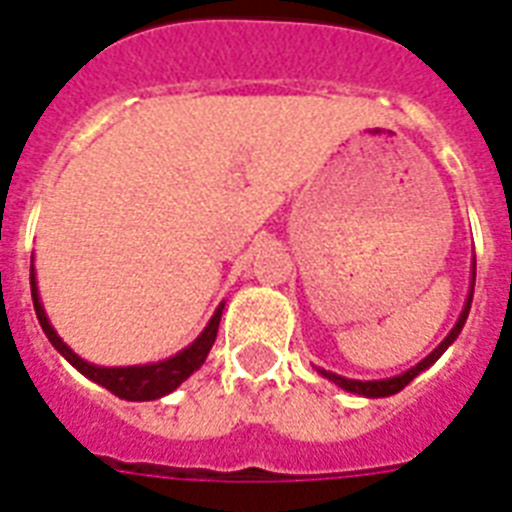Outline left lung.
Returning <instances> with one entry per match:
<instances>
[{"instance_id": "left-lung-1", "label": "left lung", "mask_w": 512, "mask_h": 512, "mask_svg": "<svg viewBox=\"0 0 512 512\" xmlns=\"http://www.w3.org/2000/svg\"><path fill=\"white\" fill-rule=\"evenodd\" d=\"M470 303H473V292H470V298H467V306H464L462 317H459V322H456V327L451 330V333L446 335V341L440 343L438 349L429 354L427 360H421L416 368L405 370L403 376H395V378H384V381H351V378H343V376H335V373H327V370H322V376H327L330 381H335L338 386H343L346 392H354V395H365V397H389L395 395V392H400V389H405V386L411 384L413 378L419 376L421 370H427L432 362L438 360L440 354L451 346V343L456 341V335L462 333L464 327V319H467V314H470Z\"/></svg>"}]
</instances>
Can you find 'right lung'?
<instances>
[{"label": "right lung", "instance_id": "add662e5", "mask_svg": "<svg viewBox=\"0 0 512 512\" xmlns=\"http://www.w3.org/2000/svg\"><path fill=\"white\" fill-rule=\"evenodd\" d=\"M31 298H34V311H37V319L45 335L50 338V343L56 346L66 360L72 362L74 368L80 370L83 376H88L91 381L101 384L104 389H109L112 395L123 397V400H155V397H163L174 392L182 381H185L193 370H198L204 365L206 354L212 349L214 338H217V327H220L222 306L214 311L212 322L206 325V330L195 343H190L185 351H179L177 357H171L166 362H158V365H142V368H96V365H88L85 360H80L69 346H66L61 338L56 335V330L50 327L48 317H45V308L37 298V282H34V265H31Z\"/></svg>", "mask_w": 512, "mask_h": 512}]
</instances>
